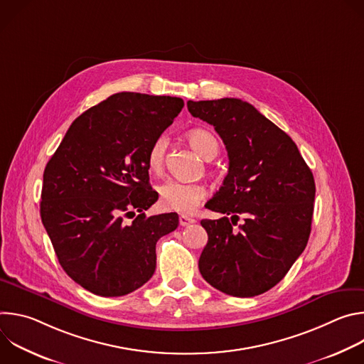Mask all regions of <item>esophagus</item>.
Segmentation results:
<instances>
[{"label":"esophagus","mask_w":364,"mask_h":364,"mask_svg":"<svg viewBox=\"0 0 364 364\" xmlns=\"http://www.w3.org/2000/svg\"><path fill=\"white\" fill-rule=\"evenodd\" d=\"M178 220H180V225H181V226H190V225L196 223V220H194L193 218H188V216H186V215H181Z\"/></svg>","instance_id":"obj_1"}]
</instances>
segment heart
Listing matches in <instances>:
<instances>
[{"label": "heart", "mask_w": 364, "mask_h": 364, "mask_svg": "<svg viewBox=\"0 0 364 364\" xmlns=\"http://www.w3.org/2000/svg\"><path fill=\"white\" fill-rule=\"evenodd\" d=\"M187 141L196 152H198L203 159L213 160L219 154V141L218 138L204 128H194L187 132ZM168 141L164 135L155 138L146 152V167L148 170L160 176L166 167ZM159 194L166 209L176 210L180 213H190L200 204L205 197L207 191L203 184L198 183H180L168 180L159 187Z\"/></svg>", "instance_id": "b5f03b06"}]
</instances>
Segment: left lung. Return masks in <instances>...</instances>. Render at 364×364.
I'll return each mask as SVG.
<instances>
[{
	"instance_id": "obj_1",
	"label": "left lung",
	"mask_w": 364,
	"mask_h": 364,
	"mask_svg": "<svg viewBox=\"0 0 364 364\" xmlns=\"http://www.w3.org/2000/svg\"><path fill=\"white\" fill-rule=\"evenodd\" d=\"M188 112L215 127L229 173L201 220L209 240L198 269L216 289L240 298L275 287L304 252L314 212V176L288 134L235 97L188 100ZM230 215L229 220L227 216ZM239 215L244 223L235 228Z\"/></svg>"
}]
</instances>
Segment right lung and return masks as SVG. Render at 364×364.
Returning <instances> with one entry per match:
<instances>
[{"label": "right lung", "mask_w": 364, "mask_h": 364, "mask_svg": "<svg viewBox=\"0 0 364 364\" xmlns=\"http://www.w3.org/2000/svg\"><path fill=\"white\" fill-rule=\"evenodd\" d=\"M184 100L121 92L73 121L44 168L40 216L59 264L80 287L122 296L155 271L157 240L177 213L145 218L157 201L146 152L181 112ZM140 215L132 224L123 218Z\"/></svg>", "instance_id": "right-lung-1"}]
</instances>
